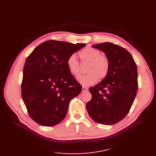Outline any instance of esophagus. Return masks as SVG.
Masks as SVG:
<instances>
[{"instance_id": "1", "label": "esophagus", "mask_w": 156, "mask_h": 156, "mask_svg": "<svg viewBox=\"0 0 156 156\" xmlns=\"http://www.w3.org/2000/svg\"><path fill=\"white\" fill-rule=\"evenodd\" d=\"M88 90V88L85 87V86H83L82 87V92H85V91H87Z\"/></svg>"}]
</instances>
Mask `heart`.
Instances as JSON below:
<instances>
[{"mask_svg":"<svg viewBox=\"0 0 156 156\" xmlns=\"http://www.w3.org/2000/svg\"><path fill=\"white\" fill-rule=\"evenodd\" d=\"M79 55L82 63L88 64L86 71L88 74L78 78L80 83L86 86L92 85L99 78L104 80L108 76L111 69L110 61L107 56L102 54L99 50L87 47L79 53ZM66 64L72 75L76 78L80 76L81 65L75 54L69 56Z\"/></svg>","mask_w":156,"mask_h":156,"instance_id":"obj_1","label":"heart"}]
</instances>
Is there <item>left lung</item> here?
Instances as JSON below:
<instances>
[{
  "mask_svg": "<svg viewBox=\"0 0 156 156\" xmlns=\"http://www.w3.org/2000/svg\"><path fill=\"white\" fill-rule=\"evenodd\" d=\"M103 51L111 63L108 76L89 88L92 99L87 104L91 118L99 124L117 123L128 113L138 90V72L126 49L110 42L92 46Z\"/></svg>",
  "mask_w": 156,
  "mask_h": 156,
  "instance_id": "1",
  "label": "left lung"
}]
</instances>
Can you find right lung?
<instances>
[{
	"label": "right lung",
	"instance_id": "add662e5",
	"mask_svg": "<svg viewBox=\"0 0 156 156\" xmlns=\"http://www.w3.org/2000/svg\"><path fill=\"white\" fill-rule=\"evenodd\" d=\"M85 45L47 40L28 56L21 95L30 116L38 124H59L66 115L70 100L81 92L82 87L69 73L66 61Z\"/></svg>",
	"mask_w": 156,
	"mask_h": 156
}]
</instances>
